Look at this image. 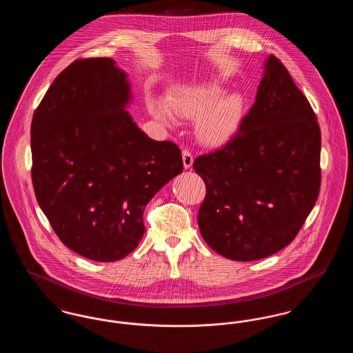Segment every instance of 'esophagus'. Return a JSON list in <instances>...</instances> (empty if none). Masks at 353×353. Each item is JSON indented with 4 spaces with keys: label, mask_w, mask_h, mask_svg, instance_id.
<instances>
[{
    "label": "esophagus",
    "mask_w": 353,
    "mask_h": 353,
    "mask_svg": "<svg viewBox=\"0 0 353 353\" xmlns=\"http://www.w3.org/2000/svg\"><path fill=\"white\" fill-rule=\"evenodd\" d=\"M183 161H184V168L189 169L193 164V154L188 148L183 150Z\"/></svg>",
    "instance_id": "34e87169"
}]
</instances>
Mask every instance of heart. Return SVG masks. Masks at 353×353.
<instances>
[{"instance_id":"b5f03b06","label":"heart","mask_w":353,"mask_h":353,"mask_svg":"<svg viewBox=\"0 0 353 353\" xmlns=\"http://www.w3.org/2000/svg\"><path fill=\"white\" fill-rule=\"evenodd\" d=\"M222 94L223 90L219 84L185 87L169 97V110L181 118L197 119L196 134L202 144L222 145L234 136L243 117L242 97ZM154 114L159 118L167 117L163 107H156Z\"/></svg>"}]
</instances>
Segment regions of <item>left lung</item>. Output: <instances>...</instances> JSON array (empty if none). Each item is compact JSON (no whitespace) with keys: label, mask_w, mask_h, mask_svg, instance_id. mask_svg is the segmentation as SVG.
I'll return each mask as SVG.
<instances>
[{"label":"left lung","mask_w":353,"mask_h":353,"mask_svg":"<svg viewBox=\"0 0 353 353\" xmlns=\"http://www.w3.org/2000/svg\"><path fill=\"white\" fill-rule=\"evenodd\" d=\"M255 103L219 150L196 157L206 194L199 226L206 243L233 261L282 250L319 197L320 127L288 70L270 55Z\"/></svg>","instance_id":"8db88e82"}]
</instances>
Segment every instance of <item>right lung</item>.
<instances>
[{
  "mask_svg": "<svg viewBox=\"0 0 353 353\" xmlns=\"http://www.w3.org/2000/svg\"><path fill=\"white\" fill-rule=\"evenodd\" d=\"M128 101L112 59L81 58L54 79L32 120L37 201L65 246L98 262L134 252L145 205L184 168L174 143L137 128Z\"/></svg>",
  "mask_w": 353,
  "mask_h": 353,
  "instance_id": "obj_1",
  "label": "right lung"
}]
</instances>
